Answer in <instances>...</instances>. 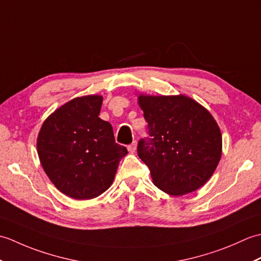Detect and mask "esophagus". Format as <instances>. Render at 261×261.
<instances>
[{"mask_svg":"<svg viewBox=\"0 0 261 261\" xmlns=\"http://www.w3.org/2000/svg\"><path fill=\"white\" fill-rule=\"evenodd\" d=\"M136 149H137V141H134L131 145L127 146V150H129V152L131 153H134L136 151Z\"/></svg>","mask_w":261,"mask_h":261,"instance_id":"esophagus-1","label":"esophagus"}]
</instances>
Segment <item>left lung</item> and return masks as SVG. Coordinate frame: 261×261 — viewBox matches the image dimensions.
I'll list each match as a JSON object with an SVG mask.
<instances>
[{
	"instance_id": "1",
	"label": "left lung",
	"mask_w": 261,
	"mask_h": 261,
	"mask_svg": "<svg viewBox=\"0 0 261 261\" xmlns=\"http://www.w3.org/2000/svg\"><path fill=\"white\" fill-rule=\"evenodd\" d=\"M148 123L146 139L138 143L159 190L179 196L206 182L222 154L220 127L208 111L185 95H139Z\"/></svg>"
}]
</instances>
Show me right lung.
Masks as SVG:
<instances>
[{"mask_svg":"<svg viewBox=\"0 0 261 261\" xmlns=\"http://www.w3.org/2000/svg\"><path fill=\"white\" fill-rule=\"evenodd\" d=\"M103 97H76L43 122L37 150L42 168L58 190L71 198L91 199L113 182L126 148L114 140L113 127L98 118Z\"/></svg>","mask_w":261,"mask_h":261,"instance_id":"right-lung-1","label":"right lung"}]
</instances>
